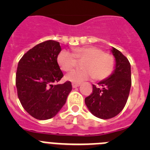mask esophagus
I'll return each instance as SVG.
<instances>
[{
    "instance_id": "34e87169",
    "label": "esophagus",
    "mask_w": 150,
    "mask_h": 150,
    "mask_svg": "<svg viewBox=\"0 0 150 150\" xmlns=\"http://www.w3.org/2000/svg\"><path fill=\"white\" fill-rule=\"evenodd\" d=\"M79 86H80V83H72L73 88H76V87H79Z\"/></svg>"
}]
</instances>
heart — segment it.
<instances>
[{"label":"heart","mask_w":150,"mask_h":150,"mask_svg":"<svg viewBox=\"0 0 150 150\" xmlns=\"http://www.w3.org/2000/svg\"><path fill=\"white\" fill-rule=\"evenodd\" d=\"M82 62L83 68L71 72L67 79L74 83H80L95 77L97 80L107 79L113 72L115 59L111 54L104 52L96 46H83L73 50V52L62 50L57 56V62L62 71L69 72Z\"/></svg>","instance_id":"b5f03b06"}]
</instances>
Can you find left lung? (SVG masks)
<instances>
[{
	"label": "left lung",
	"mask_w": 150,
	"mask_h": 150,
	"mask_svg": "<svg viewBox=\"0 0 150 150\" xmlns=\"http://www.w3.org/2000/svg\"><path fill=\"white\" fill-rule=\"evenodd\" d=\"M116 59L115 70L110 76L92 85V93L85 98V103L95 116L103 120L114 117L126 104L132 86L131 64L121 52L112 47Z\"/></svg>",
	"instance_id": "left-lung-1"
}]
</instances>
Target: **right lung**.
<instances>
[{"label": "right lung", "instance_id": "right-lung-1", "mask_svg": "<svg viewBox=\"0 0 150 150\" xmlns=\"http://www.w3.org/2000/svg\"><path fill=\"white\" fill-rule=\"evenodd\" d=\"M61 50L59 42L46 40L29 50L18 62V98L26 112L37 120L55 116L72 90L70 81L57 84L64 76L57 62Z\"/></svg>", "mask_w": 150, "mask_h": 150}]
</instances>
